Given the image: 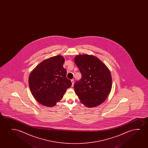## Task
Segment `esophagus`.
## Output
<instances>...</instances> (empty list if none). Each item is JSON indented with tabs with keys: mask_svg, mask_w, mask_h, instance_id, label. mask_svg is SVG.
Masks as SVG:
<instances>
[{
	"mask_svg": "<svg viewBox=\"0 0 148 148\" xmlns=\"http://www.w3.org/2000/svg\"><path fill=\"white\" fill-rule=\"evenodd\" d=\"M71 82H72V86H73L74 84V79H72L71 80Z\"/></svg>",
	"mask_w": 148,
	"mask_h": 148,
	"instance_id": "1",
	"label": "esophagus"
}]
</instances>
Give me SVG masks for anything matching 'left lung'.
I'll return each mask as SVG.
<instances>
[{
	"mask_svg": "<svg viewBox=\"0 0 148 148\" xmlns=\"http://www.w3.org/2000/svg\"><path fill=\"white\" fill-rule=\"evenodd\" d=\"M74 61L82 75L80 80L74 83L75 93L86 107L99 105L111 90L109 70L99 59L91 55H78Z\"/></svg>",
	"mask_w": 148,
	"mask_h": 148,
	"instance_id": "8db88e82",
	"label": "left lung"
}]
</instances>
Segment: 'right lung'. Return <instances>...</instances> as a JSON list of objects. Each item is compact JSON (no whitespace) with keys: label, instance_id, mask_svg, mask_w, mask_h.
I'll use <instances>...</instances> for the list:
<instances>
[{"label":"right lung","instance_id":"add662e5","mask_svg":"<svg viewBox=\"0 0 148 148\" xmlns=\"http://www.w3.org/2000/svg\"><path fill=\"white\" fill-rule=\"evenodd\" d=\"M61 56L51 57L40 63L29 78V85L35 99L43 105L52 107L63 97L72 82L63 68Z\"/></svg>","mask_w":148,"mask_h":148}]
</instances>
